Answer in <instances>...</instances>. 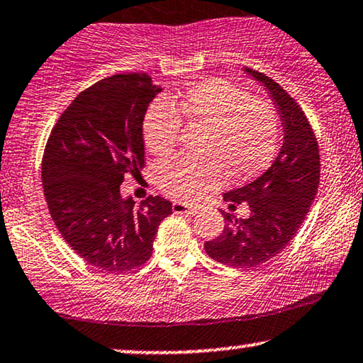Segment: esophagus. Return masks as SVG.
<instances>
[{
  "label": "esophagus",
  "mask_w": 363,
  "mask_h": 363,
  "mask_svg": "<svg viewBox=\"0 0 363 363\" xmlns=\"http://www.w3.org/2000/svg\"><path fill=\"white\" fill-rule=\"evenodd\" d=\"M172 211H174V214H196L197 213L196 208H192V206H187L184 203H179V201L172 203Z\"/></svg>",
  "instance_id": "esophagus-1"
}]
</instances>
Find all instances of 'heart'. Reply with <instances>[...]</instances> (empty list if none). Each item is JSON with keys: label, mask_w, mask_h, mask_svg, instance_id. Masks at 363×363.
<instances>
[{"label": "heart", "mask_w": 363, "mask_h": 363, "mask_svg": "<svg viewBox=\"0 0 363 363\" xmlns=\"http://www.w3.org/2000/svg\"><path fill=\"white\" fill-rule=\"evenodd\" d=\"M155 102L144 118V142L159 157L171 155L181 142L182 122L204 128L203 162L176 159L159 164L155 184L167 196L184 203L219 189L228 176L246 181L263 172L277 154L279 117L263 99H251L228 80H208L184 94ZM176 109L177 114L173 112Z\"/></svg>", "instance_id": "obj_1"}]
</instances>
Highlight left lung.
I'll return each instance as SVG.
<instances>
[{"label": "left lung", "mask_w": 363, "mask_h": 363, "mask_svg": "<svg viewBox=\"0 0 363 363\" xmlns=\"http://www.w3.org/2000/svg\"><path fill=\"white\" fill-rule=\"evenodd\" d=\"M247 73L272 91L283 122L284 139L278 157L263 176L224 194L231 211L245 203L250 216L238 218L221 211L223 233L204 242L211 258L233 268H255L281 253L300 231L320 184L318 142L303 108L264 73Z\"/></svg>", "instance_id": "8db88e82"}]
</instances>
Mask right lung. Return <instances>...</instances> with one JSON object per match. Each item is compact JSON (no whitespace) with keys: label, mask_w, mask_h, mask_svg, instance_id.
Instances as JSON below:
<instances>
[{"label":"right lung","mask_w":363,"mask_h":363,"mask_svg":"<svg viewBox=\"0 0 363 363\" xmlns=\"http://www.w3.org/2000/svg\"><path fill=\"white\" fill-rule=\"evenodd\" d=\"M160 91L145 73H117L80 91L45 145L41 179L50 216L68 246L104 272H130L152 256L171 201L122 199L123 177L145 166L144 117Z\"/></svg>","instance_id":"obj_1"}]
</instances>
